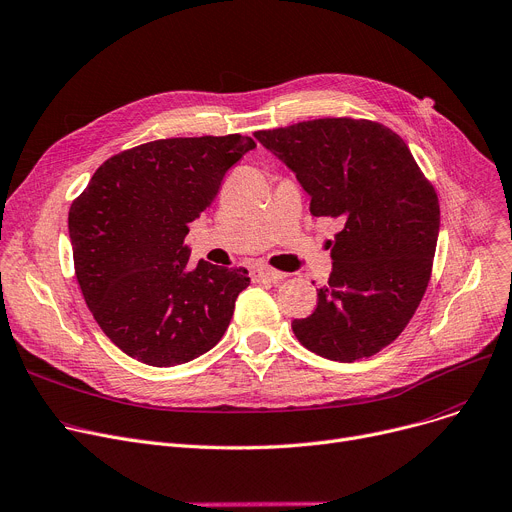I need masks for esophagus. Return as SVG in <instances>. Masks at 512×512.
<instances>
[{
	"label": "esophagus",
	"mask_w": 512,
	"mask_h": 512,
	"mask_svg": "<svg viewBox=\"0 0 512 512\" xmlns=\"http://www.w3.org/2000/svg\"><path fill=\"white\" fill-rule=\"evenodd\" d=\"M250 275L254 281H270V283H279L285 279V273H281V270H275V268L264 266V264L252 266Z\"/></svg>",
	"instance_id": "1"
}]
</instances>
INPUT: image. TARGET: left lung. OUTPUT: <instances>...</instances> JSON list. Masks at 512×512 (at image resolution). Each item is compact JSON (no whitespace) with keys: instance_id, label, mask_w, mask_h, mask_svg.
<instances>
[{"instance_id":"1","label":"left lung","mask_w":512,"mask_h":512,"mask_svg":"<svg viewBox=\"0 0 512 512\" xmlns=\"http://www.w3.org/2000/svg\"><path fill=\"white\" fill-rule=\"evenodd\" d=\"M308 192L314 217L343 221L333 273L316 310L291 328L306 349L351 364L393 343L426 293L440 206L409 146L390 128L351 117L260 130Z\"/></svg>"}]
</instances>
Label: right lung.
Segmentation results:
<instances>
[{
	"instance_id": "obj_1",
	"label": "right lung",
	"mask_w": 512,
	"mask_h": 512,
	"mask_svg": "<svg viewBox=\"0 0 512 512\" xmlns=\"http://www.w3.org/2000/svg\"><path fill=\"white\" fill-rule=\"evenodd\" d=\"M256 142L200 136L146 142L107 159L68 215L84 302L126 355L171 368L213 349L248 270L188 264V225Z\"/></svg>"
}]
</instances>
